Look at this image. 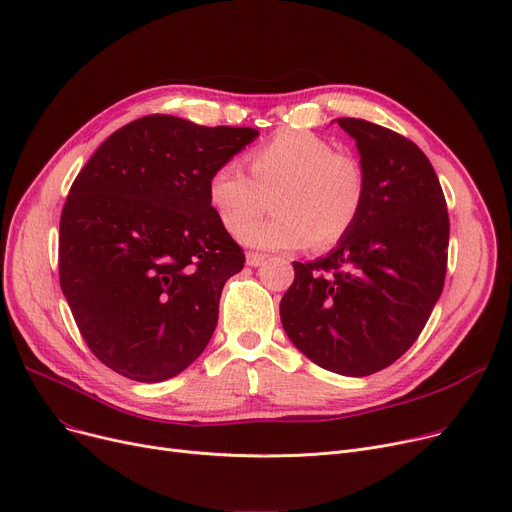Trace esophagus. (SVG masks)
Segmentation results:
<instances>
[{"instance_id": "1", "label": "esophagus", "mask_w": 512, "mask_h": 512, "mask_svg": "<svg viewBox=\"0 0 512 512\" xmlns=\"http://www.w3.org/2000/svg\"><path fill=\"white\" fill-rule=\"evenodd\" d=\"M264 260H267V256L256 254V252H250L248 256H245V262H248L250 267H260V264H264Z\"/></svg>"}]
</instances>
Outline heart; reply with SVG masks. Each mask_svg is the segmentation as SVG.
I'll return each mask as SVG.
<instances>
[{
    "instance_id": "obj_1",
    "label": "heart",
    "mask_w": 512,
    "mask_h": 512,
    "mask_svg": "<svg viewBox=\"0 0 512 512\" xmlns=\"http://www.w3.org/2000/svg\"><path fill=\"white\" fill-rule=\"evenodd\" d=\"M250 176L224 163L208 182V199L224 229L262 250L330 248L357 224L367 176L355 155L334 151L321 136L285 130L248 155ZM278 212L253 225L270 207ZM253 227L250 228L249 224Z\"/></svg>"
}]
</instances>
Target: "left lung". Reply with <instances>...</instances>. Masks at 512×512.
<instances>
[{"instance_id":"8db88e82","label":"left lung","mask_w":512,"mask_h":512,"mask_svg":"<svg viewBox=\"0 0 512 512\" xmlns=\"http://www.w3.org/2000/svg\"><path fill=\"white\" fill-rule=\"evenodd\" d=\"M367 197L353 231L325 258L294 262L283 294V330L313 363L342 376H370L416 342L447 271L449 218L428 157L405 136L355 117Z\"/></svg>"}]
</instances>
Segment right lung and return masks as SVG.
Returning <instances> with one entry per match:
<instances>
[{
	"instance_id": "right-lung-1",
	"label": "right lung",
	"mask_w": 512,
	"mask_h": 512,
	"mask_svg": "<svg viewBox=\"0 0 512 512\" xmlns=\"http://www.w3.org/2000/svg\"><path fill=\"white\" fill-rule=\"evenodd\" d=\"M256 136L147 115L113 132L77 174L60 214V288L113 372L161 382L208 346L220 292L245 262L208 182Z\"/></svg>"
}]
</instances>
